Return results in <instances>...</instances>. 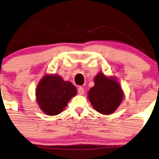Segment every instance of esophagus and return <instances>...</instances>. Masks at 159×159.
<instances>
[{
    "label": "esophagus",
    "instance_id": "obj_1",
    "mask_svg": "<svg viewBox=\"0 0 159 159\" xmlns=\"http://www.w3.org/2000/svg\"><path fill=\"white\" fill-rule=\"evenodd\" d=\"M78 93H79L80 95H82L83 93H84V88H83L82 87H79V88H78Z\"/></svg>",
    "mask_w": 159,
    "mask_h": 159
}]
</instances>
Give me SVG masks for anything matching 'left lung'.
<instances>
[{"instance_id": "1", "label": "left lung", "mask_w": 159, "mask_h": 159, "mask_svg": "<svg viewBox=\"0 0 159 159\" xmlns=\"http://www.w3.org/2000/svg\"><path fill=\"white\" fill-rule=\"evenodd\" d=\"M94 86L90 89L88 98L94 110L102 114L113 113L123 101V93L119 83L102 73L94 78Z\"/></svg>"}]
</instances>
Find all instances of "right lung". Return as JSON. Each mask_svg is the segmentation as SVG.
Here are the masks:
<instances>
[{"label": "right lung", "instance_id": "1", "mask_svg": "<svg viewBox=\"0 0 159 159\" xmlns=\"http://www.w3.org/2000/svg\"><path fill=\"white\" fill-rule=\"evenodd\" d=\"M76 88L58 75H46L36 87V101L41 110L49 116L59 114L68 102L76 95Z\"/></svg>", "mask_w": 159, "mask_h": 159}]
</instances>
